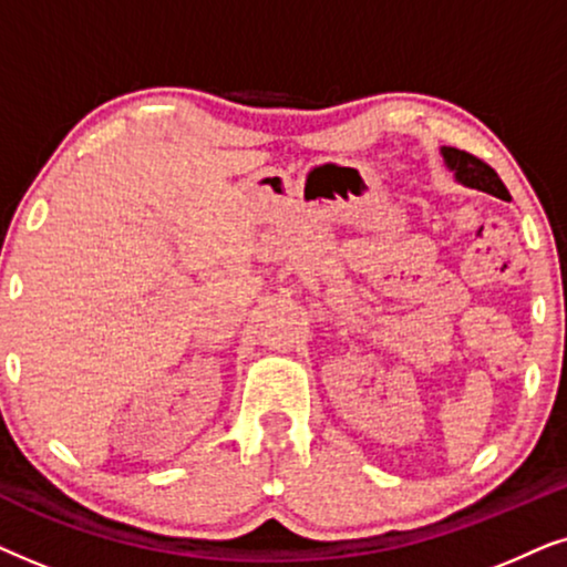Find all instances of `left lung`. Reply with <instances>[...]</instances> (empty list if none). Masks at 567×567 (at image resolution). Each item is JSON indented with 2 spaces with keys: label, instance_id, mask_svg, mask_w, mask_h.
Returning a JSON list of instances; mask_svg holds the SVG:
<instances>
[{
  "label": "left lung",
  "instance_id": "obj_1",
  "mask_svg": "<svg viewBox=\"0 0 567 567\" xmlns=\"http://www.w3.org/2000/svg\"><path fill=\"white\" fill-rule=\"evenodd\" d=\"M441 154H444L446 167L452 169L454 177L462 185H467V188H477L483 193H491V196L503 198V200L508 198L506 185H503L498 173H495L487 162L477 159L475 154H470V152L454 150V146H441Z\"/></svg>",
  "mask_w": 567,
  "mask_h": 567
}]
</instances>
